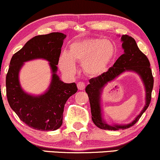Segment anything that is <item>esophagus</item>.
<instances>
[{"label":"esophagus","instance_id":"1","mask_svg":"<svg viewBox=\"0 0 160 160\" xmlns=\"http://www.w3.org/2000/svg\"><path fill=\"white\" fill-rule=\"evenodd\" d=\"M77 87H78V90H84V89H85V83H84V82H78V84H77Z\"/></svg>","mask_w":160,"mask_h":160}]
</instances>
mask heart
I'll return each instance as SVG.
<instances>
[{
    "label": "heart",
    "mask_w": 160,
    "mask_h": 160,
    "mask_svg": "<svg viewBox=\"0 0 160 160\" xmlns=\"http://www.w3.org/2000/svg\"><path fill=\"white\" fill-rule=\"evenodd\" d=\"M116 49L107 39H85L70 44L68 52L61 53L59 59L60 69L72 75L75 72V61L82 63L84 71L90 75L102 72L114 59Z\"/></svg>",
    "instance_id": "obj_1"
}]
</instances>
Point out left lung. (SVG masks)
Returning <instances> with one entry per match:
<instances>
[{"label":"left lung","instance_id":"obj_1","mask_svg":"<svg viewBox=\"0 0 160 160\" xmlns=\"http://www.w3.org/2000/svg\"><path fill=\"white\" fill-rule=\"evenodd\" d=\"M122 54L112 67L108 72L101 74L96 78L89 80V84L85 88V92L89 98L92 121L98 128L102 130H118L128 129L134 125L140 117L149 107L151 101V94L153 88V77L150 68L149 59L137 46L135 39L128 35L121 37ZM126 71L137 73L142 78L146 91V104L141 113L135 119L128 125H109L102 119L101 108V93L102 88L111 81L113 80Z\"/></svg>","mask_w":160,"mask_h":160}]
</instances>
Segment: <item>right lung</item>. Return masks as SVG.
I'll use <instances>...</instances> for the list:
<instances>
[{
    "instance_id": "right-lung-1",
    "label": "right lung",
    "mask_w": 160,
    "mask_h": 160,
    "mask_svg": "<svg viewBox=\"0 0 160 160\" xmlns=\"http://www.w3.org/2000/svg\"><path fill=\"white\" fill-rule=\"evenodd\" d=\"M62 32L36 36L12 56L6 77L8 101L11 109L23 123L35 130L49 131L62 124L67 100L78 91L75 83H64L56 74L63 40ZM42 58L49 62L52 79L43 94L33 96L22 88L18 79L20 69L26 61Z\"/></svg>"
}]
</instances>
